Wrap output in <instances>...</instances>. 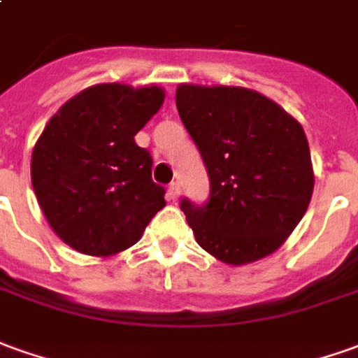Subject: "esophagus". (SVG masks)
I'll list each match as a JSON object with an SVG mask.
<instances>
[{
  "label": "esophagus",
  "instance_id": "34e87169",
  "mask_svg": "<svg viewBox=\"0 0 358 358\" xmlns=\"http://www.w3.org/2000/svg\"><path fill=\"white\" fill-rule=\"evenodd\" d=\"M179 194H181V185L179 183H171L169 185V189H167V199L169 201H177L179 199Z\"/></svg>",
  "mask_w": 358,
  "mask_h": 358
}]
</instances>
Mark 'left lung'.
<instances>
[{
  "label": "left lung",
  "instance_id": "left-lung-1",
  "mask_svg": "<svg viewBox=\"0 0 358 358\" xmlns=\"http://www.w3.org/2000/svg\"><path fill=\"white\" fill-rule=\"evenodd\" d=\"M175 103L210 177L206 206L181 203L199 245L234 267L275 253L314 193L302 124L263 93L238 85L179 83Z\"/></svg>",
  "mask_w": 358,
  "mask_h": 358
}]
</instances>
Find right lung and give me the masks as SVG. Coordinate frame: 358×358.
Here are the masks:
<instances>
[{"label": "right lung", "mask_w": 358, "mask_h": 358, "mask_svg": "<svg viewBox=\"0 0 358 358\" xmlns=\"http://www.w3.org/2000/svg\"><path fill=\"white\" fill-rule=\"evenodd\" d=\"M159 85L97 83L46 122L31 157V181L50 228L71 250L110 257L136 243L165 206L138 132L162 108Z\"/></svg>", "instance_id": "add662e5"}]
</instances>
